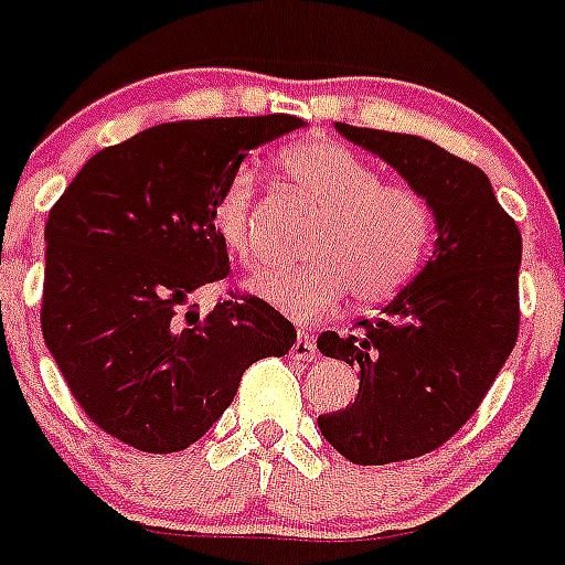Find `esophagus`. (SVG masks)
<instances>
[{"mask_svg":"<svg viewBox=\"0 0 565 565\" xmlns=\"http://www.w3.org/2000/svg\"><path fill=\"white\" fill-rule=\"evenodd\" d=\"M291 356L297 359V362H313V359H317V342H313V337L306 328L299 331L297 342H294L291 348Z\"/></svg>","mask_w":565,"mask_h":565,"instance_id":"esophagus-1","label":"esophagus"}]
</instances>
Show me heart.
I'll use <instances>...</instances> for the list:
<instances>
[{
	"label": "heart",
	"mask_w": 565,
	"mask_h": 565,
	"mask_svg": "<svg viewBox=\"0 0 565 565\" xmlns=\"http://www.w3.org/2000/svg\"><path fill=\"white\" fill-rule=\"evenodd\" d=\"M288 183L319 212L302 243L299 266L252 279L257 297L294 319H319L351 291L359 306L396 297L424 266L436 239L427 194L382 174L353 149L328 138L302 141L277 154ZM257 174L237 167L212 201V228L243 266H257L254 232Z\"/></svg>",
	"instance_id": "b5f03b06"
}]
</instances>
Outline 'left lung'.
Masks as SVG:
<instances>
[{
  "instance_id": "obj_1",
  "label": "left lung",
  "mask_w": 565,
  "mask_h": 565,
  "mask_svg": "<svg viewBox=\"0 0 565 565\" xmlns=\"http://www.w3.org/2000/svg\"><path fill=\"white\" fill-rule=\"evenodd\" d=\"M371 149L436 212V252L407 288L351 333L317 348L359 367L344 411L319 416L333 450L362 467L427 456L478 411L521 328V232L476 163L416 135L337 124Z\"/></svg>"
}]
</instances>
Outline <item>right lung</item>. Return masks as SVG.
<instances>
[{"mask_svg": "<svg viewBox=\"0 0 565 565\" xmlns=\"http://www.w3.org/2000/svg\"><path fill=\"white\" fill-rule=\"evenodd\" d=\"M302 127L294 115L158 124L93 154L44 226L42 333L70 393L107 436L186 450L223 416L248 364L286 356L297 328L232 291L212 201L248 149Z\"/></svg>", "mask_w": 565, "mask_h": 565, "instance_id": "1", "label": "right lung"}]
</instances>
